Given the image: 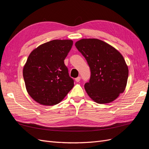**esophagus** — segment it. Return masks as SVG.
<instances>
[{
  "mask_svg": "<svg viewBox=\"0 0 149 149\" xmlns=\"http://www.w3.org/2000/svg\"><path fill=\"white\" fill-rule=\"evenodd\" d=\"M80 79H81V77H80V76H78V78H76V79H75V81H76V82H79V81H80Z\"/></svg>",
  "mask_w": 149,
  "mask_h": 149,
  "instance_id": "obj_1",
  "label": "esophagus"
}]
</instances>
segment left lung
Instances as JSON below:
<instances>
[{"mask_svg":"<svg viewBox=\"0 0 149 149\" xmlns=\"http://www.w3.org/2000/svg\"><path fill=\"white\" fill-rule=\"evenodd\" d=\"M75 46L86 60L91 71L84 84L88 96L99 104L109 103L123 93L129 70L123 55L108 43L96 38L81 39Z\"/></svg>","mask_w":149,"mask_h":149,"instance_id":"8db88e82","label":"left lung"}]
</instances>
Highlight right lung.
I'll use <instances>...</instances> for the list:
<instances>
[{
    "instance_id": "1",
    "label": "right lung",
    "mask_w": 149,
    "mask_h": 149,
    "mask_svg": "<svg viewBox=\"0 0 149 149\" xmlns=\"http://www.w3.org/2000/svg\"><path fill=\"white\" fill-rule=\"evenodd\" d=\"M71 40H54L31 52L23 76L29 95L45 106L60 102L74 86L64 60L73 46Z\"/></svg>"
}]
</instances>
